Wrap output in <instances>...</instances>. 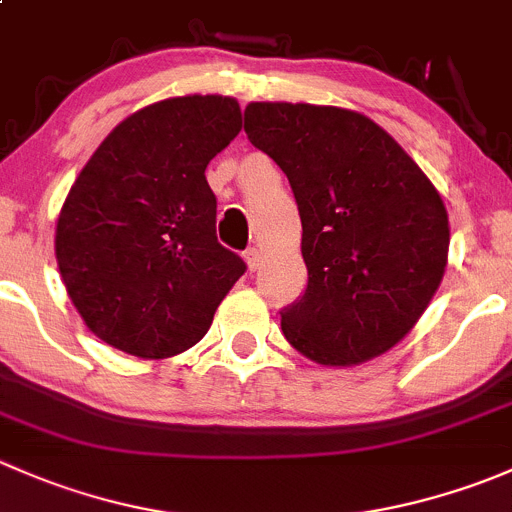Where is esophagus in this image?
Instances as JSON below:
<instances>
[{
	"instance_id": "obj_1",
	"label": "esophagus",
	"mask_w": 512,
	"mask_h": 512,
	"mask_svg": "<svg viewBox=\"0 0 512 512\" xmlns=\"http://www.w3.org/2000/svg\"><path fill=\"white\" fill-rule=\"evenodd\" d=\"M245 262H247V267H250V272L260 270V265H262L260 250H255V247H250V250H245Z\"/></svg>"
}]
</instances>
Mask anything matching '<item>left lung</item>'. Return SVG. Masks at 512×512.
<instances>
[{"instance_id": "obj_1", "label": "left lung", "mask_w": 512, "mask_h": 512, "mask_svg": "<svg viewBox=\"0 0 512 512\" xmlns=\"http://www.w3.org/2000/svg\"><path fill=\"white\" fill-rule=\"evenodd\" d=\"M245 133L292 185L307 287L282 307L297 352L361 364L409 334L441 285L448 215L404 148L361 113L250 103Z\"/></svg>"}]
</instances>
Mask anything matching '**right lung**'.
<instances>
[{"mask_svg":"<svg viewBox=\"0 0 512 512\" xmlns=\"http://www.w3.org/2000/svg\"><path fill=\"white\" fill-rule=\"evenodd\" d=\"M240 128L235 98H168L118 123L84 165L56 223V260L98 339L165 359L205 337L247 270L218 242L205 180Z\"/></svg>","mask_w":512,"mask_h":512,"instance_id":"add662e5","label":"right lung"}]
</instances>
